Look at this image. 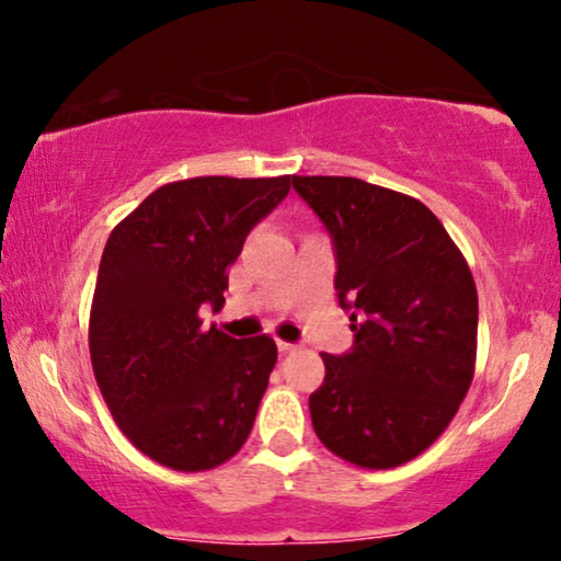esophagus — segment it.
I'll return each instance as SVG.
<instances>
[{
    "label": "esophagus",
    "instance_id": "1",
    "mask_svg": "<svg viewBox=\"0 0 561 561\" xmlns=\"http://www.w3.org/2000/svg\"><path fill=\"white\" fill-rule=\"evenodd\" d=\"M278 350H280V355H290V352H296V350H298V344H294V342H283V340H278Z\"/></svg>",
    "mask_w": 561,
    "mask_h": 561
}]
</instances>
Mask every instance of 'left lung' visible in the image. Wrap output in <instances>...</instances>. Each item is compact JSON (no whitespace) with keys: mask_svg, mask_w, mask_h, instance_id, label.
<instances>
[{"mask_svg":"<svg viewBox=\"0 0 561 561\" xmlns=\"http://www.w3.org/2000/svg\"><path fill=\"white\" fill-rule=\"evenodd\" d=\"M334 240V288L355 347L321 355L311 424L367 470L411 462L444 434L472 386L478 288L447 229L419 198L347 175H294Z\"/></svg>","mask_w":561,"mask_h":561,"instance_id":"left-lung-1","label":"left lung"}]
</instances>
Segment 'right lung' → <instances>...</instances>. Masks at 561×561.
I'll use <instances>...</instances> for the list:
<instances>
[{
	"label": "right lung",
	"mask_w": 561,
	"mask_h": 561,
	"mask_svg": "<svg viewBox=\"0 0 561 561\" xmlns=\"http://www.w3.org/2000/svg\"><path fill=\"white\" fill-rule=\"evenodd\" d=\"M290 191V175L173 181L106 240L89 317L96 386L142 455L179 472L225 465L248 442L278 359L267 334L202 327L225 304L227 267L250 229Z\"/></svg>",
	"instance_id": "add662e5"
}]
</instances>
